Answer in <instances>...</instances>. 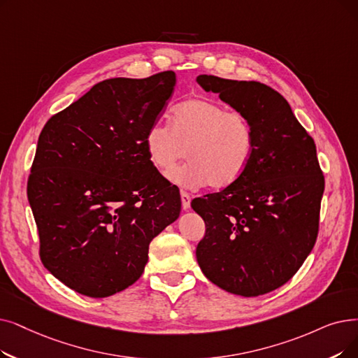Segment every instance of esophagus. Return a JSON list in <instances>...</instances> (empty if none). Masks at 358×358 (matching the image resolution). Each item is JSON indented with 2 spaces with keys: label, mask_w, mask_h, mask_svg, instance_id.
<instances>
[{
  "label": "esophagus",
  "mask_w": 358,
  "mask_h": 358,
  "mask_svg": "<svg viewBox=\"0 0 358 358\" xmlns=\"http://www.w3.org/2000/svg\"><path fill=\"white\" fill-rule=\"evenodd\" d=\"M181 206L184 210H189L190 209V201H192V196L187 192H181Z\"/></svg>",
  "instance_id": "34e87169"
}]
</instances>
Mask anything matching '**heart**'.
<instances>
[{
    "instance_id": "heart-1",
    "label": "heart",
    "mask_w": 358,
    "mask_h": 358,
    "mask_svg": "<svg viewBox=\"0 0 358 358\" xmlns=\"http://www.w3.org/2000/svg\"><path fill=\"white\" fill-rule=\"evenodd\" d=\"M143 143L150 165L164 177L169 175V181L189 189L206 184L225 189L234 184L250 165L256 149L248 117L209 99L177 105L169 126L152 124ZM184 152L191 162L175 171Z\"/></svg>"
}]
</instances>
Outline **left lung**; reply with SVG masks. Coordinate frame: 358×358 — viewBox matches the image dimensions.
<instances>
[{
  "label": "left lung",
  "mask_w": 358,
  "mask_h": 358,
  "mask_svg": "<svg viewBox=\"0 0 358 358\" xmlns=\"http://www.w3.org/2000/svg\"><path fill=\"white\" fill-rule=\"evenodd\" d=\"M196 82L245 114L256 138L252 162L234 184L192 201L206 224L196 259L215 285L257 297L288 282L316 243L324 190L316 145L269 86L208 74Z\"/></svg>",
  "instance_id": "8db88e82"
}]
</instances>
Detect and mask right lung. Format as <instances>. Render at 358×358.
Instances as JSON below:
<instances>
[{"label":"right lung","mask_w":358,"mask_h":358,"mask_svg":"<svg viewBox=\"0 0 358 358\" xmlns=\"http://www.w3.org/2000/svg\"><path fill=\"white\" fill-rule=\"evenodd\" d=\"M176 85L174 71L103 80L42 129L27 181L41 260L92 299L133 285L149 244L178 220L181 201L145 150Z\"/></svg>","instance_id":"add662e5"}]
</instances>
